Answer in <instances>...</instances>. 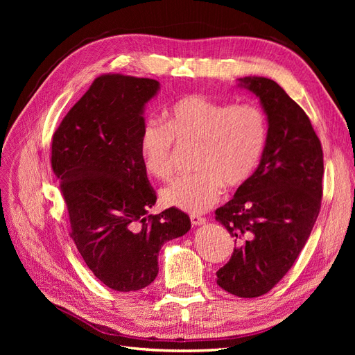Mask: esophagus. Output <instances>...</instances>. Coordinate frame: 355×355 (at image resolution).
<instances>
[{"label": "esophagus", "instance_id": "34e87169", "mask_svg": "<svg viewBox=\"0 0 355 355\" xmlns=\"http://www.w3.org/2000/svg\"><path fill=\"white\" fill-rule=\"evenodd\" d=\"M206 222H207L206 218L198 216V214H191V223H192V227H200V225H204Z\"/></svg>", "mask_w": 355, "mask_h": 355}]
</instances>
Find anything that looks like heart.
Listing matches in <instances>:
<instances>
[{"mask_svg":"<svg viewBox=\"0 0 355 355\" xmlns=\"http://www.w3.org/2000/svg\"><path fill=\"white\" fill-rule=\"evenodd\" d=\"M175 141L200 144L197 171L175 179L161 191V200L201 213L219 201L223 185L235 189L253 178L268 142V118L253 103L219 102L198 93L182 96L167 110L166 124L154 116L142 123L137 145L148 175L161 180L171 176Z\"/></svg>","mask_w":355,"mask_h":355,"instance_id":"b5f03b06","label":"heart"}]
</instances>
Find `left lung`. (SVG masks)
Returning <instances> with one entry per match:
<instances>
[{
  "label": "left lung",
  "instance_id": "obj_1",
  "mask_svg": "<svg viewBox=\"0 0 355 355\" xmlns=\"http://www.w3.org/2000/svg\"><path fill=\"white\" fill-rule=\"evenodd\" d=\"M261 99L268 142L253 178L214 214L235 239L216 283L239 297L270 292L293 266L323 197V149L308 115L275 81L240 78Z\"/></svg>",
  "mask_w": 355,
  "mask_h": 355
}]
</instances>
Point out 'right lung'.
Instances as JSON below:
<instances>
[{
	"instance_id": "obj_1",
	"label": "right lung",
	"mask_w": 355,
	"mask_h": 355,
	"mask_svg": "<svg viewBox=\"0 0 355 355\" xmlns=\"http://www.w3.org/2000/svg\"><path fill=\"white\" fill-rule=\"evenodd\" d=\"M158 89L151 78L103 73L51 141L71 239L90 271L116 292L151 284L161 247L191 228L188 214L176 207L148 214L157 196L137 144L145 103Z\"/></svg>"
}]
</instances>
